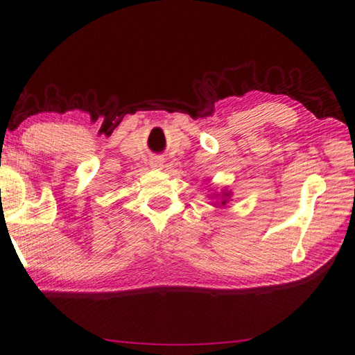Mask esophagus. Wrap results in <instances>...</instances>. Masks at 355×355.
<instances>
[{"label":"esophagus","instance_id":"34e87169","mask_svg":"<svg viewBox=\"0 0 355 355\" xmlns=\"http://www.w3.org/2000/svg\"><path fill=\"white\" fill-rule=\"evenodd\" d=\"M149 165H151L153 168H160L162 165H164V160H162L160 157H153L151 160H149Z\"/></svg>","mask_w":355,"mask_h":355}]
</instances>
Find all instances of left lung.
I'll use <instances>...</instances> for the list:
<instances>
[{"label": "left lung", "mask_w": 355, "mask_h": 355, "mask_svg": "<svg viewBox=\"0 0 355 355\" xmlns=\"http://www.w3.org/2000/svg\"><path fill=\"white\" fill-rule=\"evenodd\" d=\"M229 195H231V193H223V196H226V198H227ZM226 201H227V200H223V201H221V204H226Z\"/></svg>", "instance_id": "8db88e82"}]
</instances>
